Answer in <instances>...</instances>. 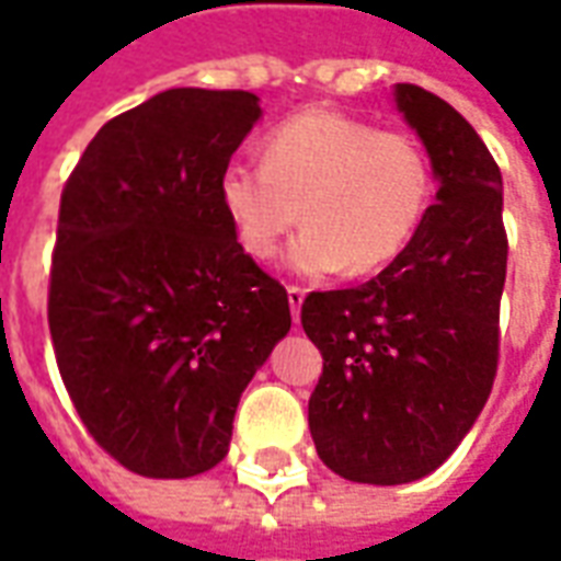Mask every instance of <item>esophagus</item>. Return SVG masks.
Returning <instances> with one entry per match:
<instances>
[{
    "instance_id": "1",
    "label": "esophagus",
    "mask_w": 561,
    "mask_h": 561,
    "mask_svg": "<svg viewBox=\"0 0 561 561\" xmlns=\"http://www.w3.org/2000/svg\"><path fill=\"white\" fill-rule=\"evenodd\" d=\"M306 291L300 285H288V306H291V316L294 321H300V306H304Z\"/></svg>"
}]
</instances>
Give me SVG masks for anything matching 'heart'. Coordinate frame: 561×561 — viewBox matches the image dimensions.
<instances>
[{
	"label": "heart",
	"mask_w": 561,
	"mask_h": 561,
	"mask_svg": "<svg viewBox=\"0 0 561 561\" xmlns=\"http://www.w3.org/2000/svg\"><path fill=\"white\" fill-rule=\"evenodd\" d=\"M435 197L433 159L405 131H381L357 116L309 107L264 138V164L233 161L219 201L245 255L270 261L285 237L288 267L304 276L388 267L421 231Z\"/></svg>",
	"instance_id": "1"
}]
</instances>
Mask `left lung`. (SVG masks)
Returning a JSON list of instances; mask_svg holds the SVG:
<instances>
[{
    "label": "left lung",
    "instance_id": "left-lung-1",
    "mask_svg": "<svg viewBox=\"0 0 561 561\" xmlns=\"http://www.w3.org/2000/svg\"><path fill=\"white\" fill-rule=\"evenodd\" d=\"M397 107L438 176L409 249L376 279L312 291L300 321L324 357L309 397L321 462L345 481H417L445 462L493 390L507 233L502 173L478 131L433 92Z\"/></svg>",
    "mask_w": 561,
    "mask_h": 561
}]
</instances>
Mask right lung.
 Instances as JSON below:
<instances>
[{"instance_id": "add662e5", "label": "right lung", "mask_w": 561, "mask_h": 561, "mask_svg": "<svg viewBox=\"0 0 561 561\" xmlns=\"http://www.w3.org/2000/svg\"><path fill=\"white\" fill-rule=\"evenodd\" d=\"M261 116L243 90H168L99 128L59 201L47 324L102 450L144 478L225 459L288 291L237 243L219 176Z\"/></svg>"}]
</instances>
